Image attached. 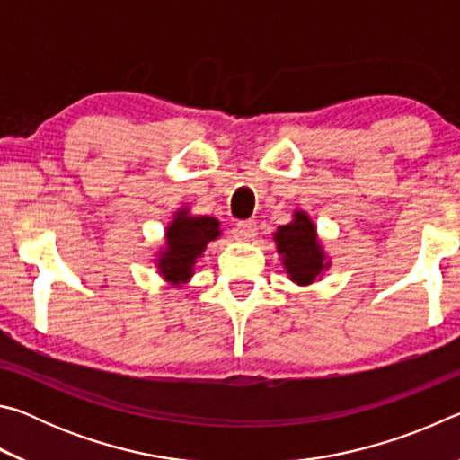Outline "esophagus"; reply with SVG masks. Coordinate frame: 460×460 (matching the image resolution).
<instances>
[{"mask_svg": "<svg viewBox=\"0 0 460 460\" xmlns=\"http://www.w3.org/2000/svg\"><path fill=\"white\" fill-rule=\"evenodd\" d=\"M235 231L241 239L252 241L255 239V235H258V225H255V221H239Z\"/></svg>", "mask_w": 460, "mask_h": 460, "instance_id": "1", "label": "esophagus"}]
</instances>
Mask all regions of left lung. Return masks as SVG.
<instances>
[{"mask_svg":"<svg viewBox=\"0 0 460 460\" xmlns=\"http://www.w3.org/2000/svg\"><path fill=\"white\" fill-rule=\"evenodd\" d=\"M274 239L292 282L302 286L313 284L323 274V270L329 268L323 247L316 239L314 223L308 219L306 213L298 211L292 223L278 227Z\"/></svg>","mask_w":460,"mask_h":460,"instance_id":"1","label":"left lung"}]
</instances>
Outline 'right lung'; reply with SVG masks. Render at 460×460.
<instances>
[{"instance_id": "obj_1", "label": "right lung", "mask_w": 460, "mask_h": 460, "mask_svg": "<svg viewBox=\"0 0 460 460\" xmlns=\"http://www.w3.org/2000/svg\"><path fill=\"white\" fill-rule=\"evenodd\" d=\"M219 235V221L215 217H192L189 211H178L166 229V249L158 258L160 274L176 286L189 282L207 243Z\"/></svg>"}]
</instances>
